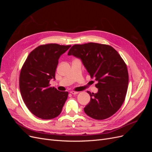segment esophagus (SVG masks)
<instances>
[{
	"label": "esophagus",
	"instance_id": "1",
	"mask_svg": "<svg viewBox=\"0 0 152 152\" xmlns=\"http://www.w3.org/2000/svg\"><path fill=\"white\" fill-rule=\"evenodd\" d=\"M70 93L72 94H78V92H76V91H70Z\"/></svg>",
	"mask_w": 152,
	"mask_h": 152
}]
</instances>
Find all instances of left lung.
<instances>
[{"instance_id":"8db88e82","label":"left lung","mask_w":152,"mask_h":152,"mask_svg":"<svg viewBox=\"0 0 152 152\" xmlns=\"http://www.w3.org/2000/svg\"><path fill=\"white\" fill-rule=\"evenodd\" d=\"M68 55L80 59L91 79L98 81L97 93L87 91L91 100L84 112L96 120L113 115L124 102L129 83L127 66L120 54L110 45L90 42L73 45Z\"/></svg>"}]
</instances>
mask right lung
<instances>
[{
  "label": "right lung",
  "instance_id": "1",
  "mask_svg": "<svg viewBox=\"0 0 152 152\" xmlns=\"http://www.w3.org/2000/svg\"><path fill=\"white\" fill-rule=\"evenodd\" d=\"M71 47L49 44L40 45L29 54L20 75L23 100L30 111L42 119L58 117L68 98V92L50 87L55 80L59 58Z\"/></svg>",
  "mask_w": 152,
  "mask_h": 152
}]
</instances>
